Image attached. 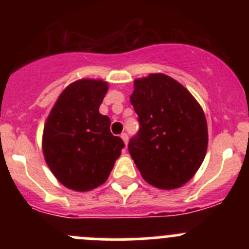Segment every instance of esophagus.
I'll return each mask as SVG.
<instances>
[{
	"label": "esophagus",
	"instance_id": "esophagus-1",
	"mask_svg": "<svg viewBox=\"0 0 249 249\" xmlns=\"http://www.w3.org/2000/svg\"><path fill=\"white\" fill-rule=\"evenodd\" d=\"M120 137H122L123 141H124L125 144H127V141H129V136H127L126 132H123V134L120 135Z\"/></svg>",
	"mask_w": 249,
	"mask_h": 249
}]
</instances>
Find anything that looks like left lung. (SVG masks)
<instances>
[{
  "label": "left lung",
  "mask_w": 249,
  "mask_h": 249,
  "mask_svg": "<svg viewBox=\"0 0 249 249\" xmlns=\"http://www.w3.org/2000/svg\"><path fill=\"white\" fill-rule=\"evenodd\" d=\"M130 101L140 130L129 153L142 177L160 189H176L196 173L205 159V114L189 91L166 74L135 80Z\"/></svg>",
  "instance_id": "left-lung-1"
}]
</instances>
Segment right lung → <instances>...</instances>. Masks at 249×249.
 <instances>
[{
    "label": "right lung",
    "mask_w": 249,
    "mask_h": 249,
    "mask_svg": "<svg viewBox=\"0 0 249 249\" xmlns=\"http://www.w3.org/2000/svg\"><path fill=\"white\" fill-rule=\"evenodd\" d=\"M108 85L82 79L62 91L48 117L43 154L55 177L65 187L87 192L108 178L125 147L110 132V119L99 112Z\"/></svg>",
    "instance_id": "add662e5"
}]
</instances>
